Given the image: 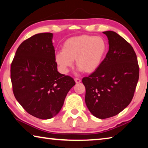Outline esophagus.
<instances>
[{
  "mask_svg": "<svg viewBox=\"0 0 148 148\" xmlns=\"http://www.w3.org/2000/svg\"><path fill=\"white\" fill-rule=\"evenodd\" d=\"M74 81L76 82V84H79L81 82V79L79 78H74Z\"/></svg>",
  "mask_w": 148,
  "mask_h": 148,
  "instance_id": "esophagus-1",
  "label": "esophagus"
}]
</instances>
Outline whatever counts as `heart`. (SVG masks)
<instances>
[{
  "mask_svg": "<svg viewBox=\"0 0 148 148\" xmlns=\"http://www.w3.org/2000/svg\"><path fill=\"white\" fill-rule=\"evenodd\" d=\"M107 50V43L102 37L81 35L67 39L62 45V51L56 54L55 60L64 74L68 73L74 60L79 71L90 74L99 68Z\"/></svg>",
  "mask_w": 148,
  "mask_h": 148,
  "instance_id": "heart-1",
  "label": "heart"
}]
</instances>
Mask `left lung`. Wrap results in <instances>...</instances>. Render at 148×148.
<instances>
[{
    "label": "left lung",
    "instance_id": "left-lung-1",
    "mask_svg": "<svg viewBox=\"0 0 148 148\" xmlns=\"http://www.w3.org/2000/svg\"><path fill=\"white\" fill-rule=\"evenodd\" d=\"M103 33L108 39V52L99 68L82 79L87 108L99 119L116 116L128 106L139 78L138 63L131 45L114 31Z\"/></svg>",
    "mask_w": 148,
    "mask_h": 148
}]
</instances>
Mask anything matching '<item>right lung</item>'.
Segmentation results:
<instances>
[{
	"label": "right lung",
	"instance_id": "right-lung-1",
	"mask_svg": "<svg viewBox=\"0 0 148 148\" xmlns=\"http://www.w3.org/2000/svg\"><path fill=\"white\" fill-rule=\"evenodd\" d=\"M53 34H36L19 45L12 61L10 77L15 97L34 117L48 119L59 113L75 83L57 71Z\"/></svg>",
	"mask_w": 148,
	"mask_h": 148
}]
</instances>
